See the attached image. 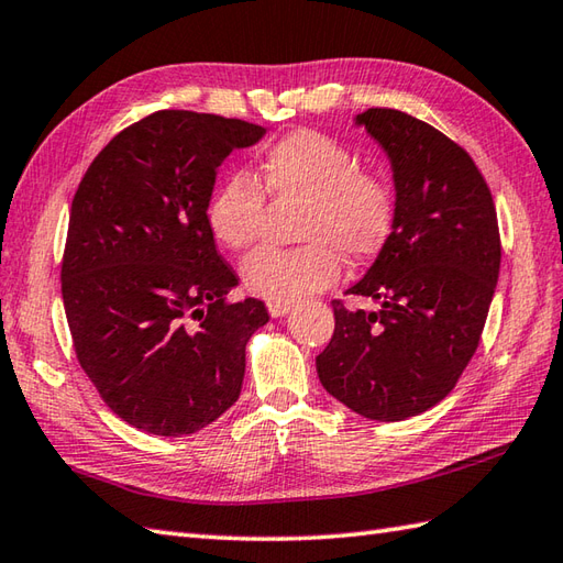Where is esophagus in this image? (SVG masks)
I'll return each instance as SVG.
<instances>
[{
    "mask_svg": "<svg viewBox=\"0 0 563 563\" xmlns=\"http://www.w3.org/2000/svg\"><path fill=\"white\" fill-rule=\"evenodd\" d=\"M292 309V302H275V300H268V312L271 317H285Z\"/></svg>",
    "mask_w": 563,
    "mask_h": 563,
    "instance_id": "obj_1",
    "label": "esophagus"
}]
</instances>
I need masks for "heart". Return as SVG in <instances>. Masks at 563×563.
Wrapping results in <instances>:
<instances>
[{
    "label": "heart",
    "instance_id": "heart-1",
    "mask_svg": "<svg viewBox=\"0 0 563 563\" xmlns=\"http://www.w3.org/2000/svg\"><path fill=\"white\" fill-rule=\"evenodd\" d=\"M271 198L300 202V249H258L244 261V285L263 300L297 302L339 280L341 254L375 258L394 227V194L379 174L357 169L343 142L317 130H295L263 154L256 178L234 172L214 188L206 222L214 242L244 251L256 242Z\"/></svg>",
    "mask_w": 563,
    "mask_h": 563
}]
</instances>
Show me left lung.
Masks as SVG:
<instances>
[{"label": "left lung", "instance_id": "left-lung-1", "mask_svg": "<svg viewBox=\"0 0 563 563\" xmlns=\"http://www.w3.org/2000/svg\"><path fill=\"white\" fill-rule=\"evenodd\" d=\"M355 123L387 152L397 208L387 244L349 290L379 309L331 302L336 329L317 373L351 411L404 421L445 399L476 353L500 268L498 218L479 166L433 125L394 109Z\"/></svg>", "mask_w": 563, "mask_h": 563}]
</instances>
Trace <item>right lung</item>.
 <instances>
[{"mask_svg": "<svg viewBox=\"0 0 563 563\" xmlns=\"http://www.w3.org/2000/svg\"><path fill=\"white\" fill-rule=\"evenodd\" d=\"M266 128L157 111L121 130L71 200L63 302L77 361L106 406L152 435L181 438L239 399L261 300L239 283L206 210L218 166Z\"/></svg>", "mask_w": 563, "mask_h": 563, "instance_id": "1", "label": "right lung"}]
</instances>
